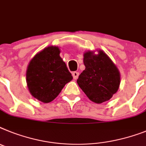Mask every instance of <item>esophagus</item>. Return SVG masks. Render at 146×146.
Here are the masks:
<instances>
[{"label":"esophagus","instance_id":"obj_1","mask_svg":"<svg viewBox=\"0 0 146 146\" xmlns=\"http://www.w3.org/2000/svg\"><path fill=\"white\" fill-rule=\"evenodd\" d=\"M79 72H72V76H73V78L74 80H77L78 78V76H79Z\"/></svg>","mask_w":146,"mask_h":146}]
</instances>
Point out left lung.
Returning <instances> with one entry per match:
<instances>
[{
  "instance_id": "left-lung-1",
  "label": "left lung",
  "mask_w": 146,
  "mask_h": 146,
  "mask_svg": "<svg viewBox=\"0 0 146 146\" xmlns=\"http://www.w3.org/2000/svg\"><path fill=\"white\" fill-rule=\"evenodd\" d=\"M87 52L83 63L86 68L77 83L90 100L96 103L108 101L117 92L120 75L117 68L105 52Z\"/></svg>"
}]
</instances>
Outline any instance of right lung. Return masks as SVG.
<instances>
[{
    "label": "right lung",
    "mask_w": 146,
    "mask_h": 146,
    "mask_svg": "<svg viewBox=\"0 0 146 146\" xmlns=\"http://www.w3.org/2000/svg\"><path fill=\"white\" fill-rule=\"evenodd\" d=\"M60 52L57 46L45 48L32 58L27 68L29 90L35 98L43 103L55 99L73 78L60 57Z\"/></svg>",
    "instance_id": "right-lung-1"
}]
</instances>
